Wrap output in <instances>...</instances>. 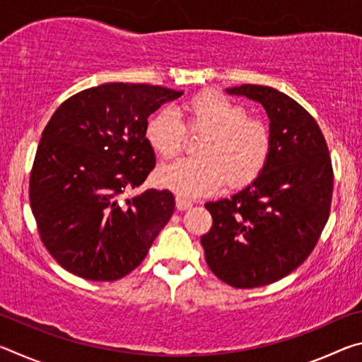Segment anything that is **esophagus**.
<instances>
[{
    "label": "esophagus",
    "instance_id": "1",
    "mask_svg": "<svg viewBox=\"0 0 362 362\" xmlns=\"http://www.w3.org/2000/svg\"><path fill=\"white\" fill-rule=\"evenodd\" d=\"M175 206H177V209H179V211H187L193 204H192V201L183 199V198H180V196H177V198H175Z\"/></svg>",
    "mask_w": 362,
    "mask_h": 362
}]
</instances>
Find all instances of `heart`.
<instances>
[{"label":"heart","instance_id":"1","mask_svg":"<svg viewBox=\"0 0 362 362\" xmlns=\"http://www.w3.org/2000/svg\"><path fill=\"white\" fill-rule=\"evenodd\" d=\"M185 121L170 110L151 115L145 140L161 158L179 155L187 131H206L199 158L179 159L158 169L161 187L185 198L211 194L223 185L240 189L259 179L272 153V132L257 118L246 116L241 103L216 89H204L183 105Z\"/></svg>","mask_w":362,"mask_h":362}]
</instances>
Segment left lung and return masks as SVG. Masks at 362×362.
Here are the masks:
<instances>
[{
	"instance_id": "1",
	"label": "left lung",
	"mask_w": 362,
	"mask_h": 362,
	"mask_svg": "<svg viewBox=\"0 0 362 362\" xmlns=\"http://www.w3.org/2000/svg\"><path fill=\"white\" fill-rule=\"evenodd\" d=\"M226 93L267 110L272 153L249 187L204 204L212 228L201 236V244L218 279L252 289L287 276L308 259L327 223L334 170L320 126L289 95L257 84Z\"/></svg>"
}]
</instances>
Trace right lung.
Masks as SVG:
<instances>
[{
	"mask_svg": "<svg viewBox=\"0 0 362 362\" xmlns=\"http://www.w3.org/2000/svg\"><path fill=\"white\" fill-rule=\"evenodd\" d=\"M182 90L107 83L60 105L41 134L30 206L42 244L79 278L116 281L136 269L173 217L169 189H137L156 164L146 119Z\"/></svg>",
	"mask_w": 362,
	"mask_h": 362,
	"instance_id": "1",
	"label": "right lung"
}]
</instances>
